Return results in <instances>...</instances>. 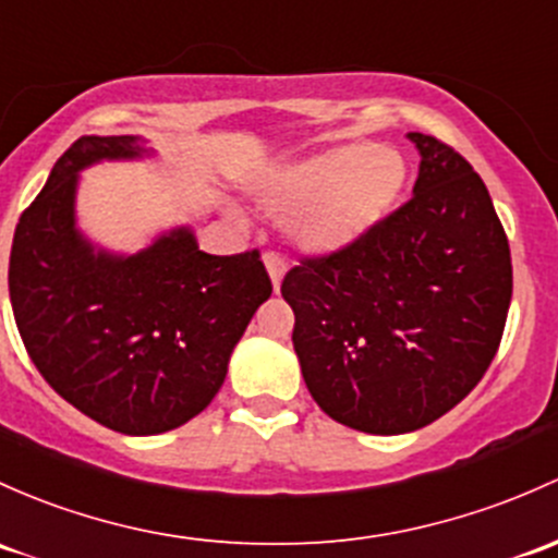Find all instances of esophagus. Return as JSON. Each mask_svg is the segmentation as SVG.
I'll use <instances>...</instances> for the list:
<instances>
[{"label": "esophagus", "mask_w": 558, "mask_h": 558, "mask_svg": "<svg viewBox=\"0 0 558 558\" xmlns=\"http://www.w3.org/2000/svg\"><path fill=\"white\" fill-rule=\"evenodd\" d=\"M264 264H267V272H269V278H272L275 291H278L280 280H283V275H286V259L278 254V251H267V254H264Z\"/></svg>", "instance_id": "esophagus-1"}]
</instances>
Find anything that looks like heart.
<instances>
[{
  "instance_id": "1",
  "label": "heart",
  "mask_w": 558,
  "mask_h": 558,
  "mask_svg": "<svg viewBox=\"0 0 558 558\" xmlns=\"http://www.w3.org/2000/svg\"><path fill=\"white\" fill-rule=\"evenodd\" d=\"M403 186L407 162L396 149L339 144L272 175L264 203L296 214L299 243L331 254L366 238L396 208Z\"/></svg>"
}]
</instances>
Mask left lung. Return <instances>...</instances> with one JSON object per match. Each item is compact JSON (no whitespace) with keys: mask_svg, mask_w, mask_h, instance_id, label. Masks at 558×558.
<instances>
[{"mask_svg":"<svg viewBox=\"0 0 558 558\" xmlns=\"http://www.w3.org/2000/svg\"><path fill=\"white\" fill-rule=\"evenodd\" d=\"M409 138L422 157L414 195L348 248L302 256L280 286L310 396L374 436L430 425L481 383L513 294L481 175L436 136Z\"/></svg>","mask_w":558,"mask_h":558,"instance_id":"obj_1","label":"left lung"}]
</instances>
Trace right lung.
Segmentation results:
<instances>
[{
    "label": "right lung",
    "instance_id": "add662e5",
    "mask_svg": "<svg viewBox=\"0 0 558 558\" xmlns=\"http://www.w3.org/2000/svg\"><path fill=\"white\" fill-rule=\"evenodd\" d=\"M133 136H82L58 157L21 214L10 251V304L45 383L125 436H155L201 414L272 280L256 248L214 256L190 230L136 256L93 251L74 230L77 173L138 157Z\"/></svg>",
    "mask_w": 558,
    "mask_h": 558
}]
</instances>
